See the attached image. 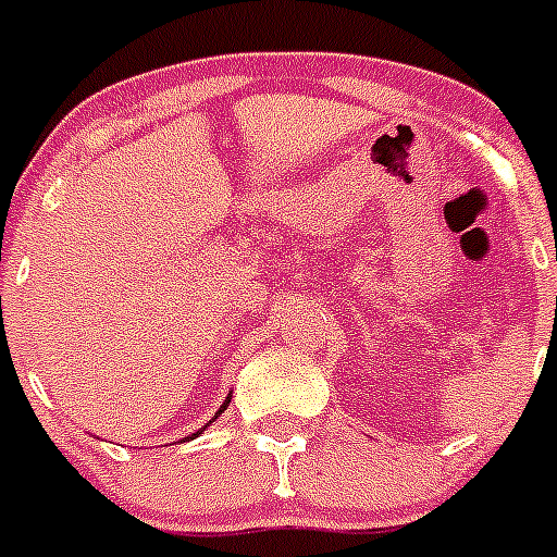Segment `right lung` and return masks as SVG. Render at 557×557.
Masks as SVG:
<instances>
[{"instance_id":"1","label":"right lung","mask_w":557,"mask_h":557,"mask_svg":"<svg viewBox=\"0 0 557 557\" xmlns=\"http://www.w3.org/2000/svg\"><path fill=\"white\" fill-rule=\"evenodd\" d=\"M228 403H232V395H228V397H226V400H223V406H221V408H218V414H215V417H212V420H209V422H207V425H203V428H209V425H212V422H215V420H218V417H221V414H223V411H226V408H228ZM203 428H201V431H203ZM201 431L190 433V436H185V438H196V436H198V433H201Z\"/></svg>"}]
</instances>
